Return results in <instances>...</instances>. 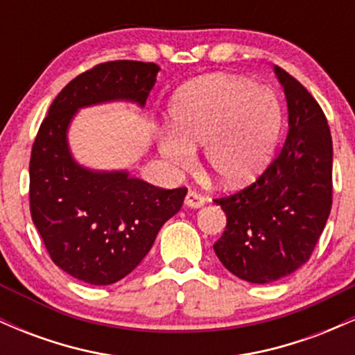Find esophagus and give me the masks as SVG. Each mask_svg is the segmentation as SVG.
Returning a JSON list of instances; mask_svg holds the SVG:
<instances>
[{"mask_svg":"<svg viewBox=\"0 0 355 355\" xmlns=\"http://www.w3.org/2000/svg\"><path fill=\"white\" fill-rule=\"evenodd\" d=\"M203 203H205V197L200 193H197V191L190 190L189 193H187L185 197V205L187 207H191V209H198V207H202Z\"/></svg>","mask_w":355,"mask_h":355,"instance_id":"34e87169","label":"esophagus"}]
</instances>
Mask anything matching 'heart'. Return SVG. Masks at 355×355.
I'll return each mask as SVG.
<instances>
[{
	"label": "heart",
	"mask_w": 355,
	"mask_h": 355,
	"mask_svg": "<svg viewBox=\"0 0 355 355\" xmlns=\"http://www.w3.org/2000/svg\"><path fill=\"white\" fill-rule=\"evenodd\" d=\"M282 118V105L270 88L240 76H207L170 101L173 135L162 138L160 150L170 164L189 170L193 148L205 145L211 177L223 185H242L266 166Z\"/></svg>",
	"instance_id": "b5f03b06"
}]
</instances>
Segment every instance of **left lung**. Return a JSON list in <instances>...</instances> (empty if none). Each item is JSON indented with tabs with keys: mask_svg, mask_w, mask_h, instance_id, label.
Returning a JSON list of instances; mask_svg holds the SVG:
<instances>
[{
	"mask_svg": "<svg viewBox=\"0 0 355 355\" xmlns=\"http://www.w3.org/2000/svg\"><path fill=\"white\" fill-rule=\"evenodd\" d=\"M288 107L285 144L245 189L215 198L227 227L214 250L227 270L254 284L291 275L311 259L332 207V137L320 105L280 67Z\"/></svg>",
	"mask_w": 355,
	"mask_h": 355,
	"instance_id": "8db88e82",
	"label": "left lung"
}]
</instances>
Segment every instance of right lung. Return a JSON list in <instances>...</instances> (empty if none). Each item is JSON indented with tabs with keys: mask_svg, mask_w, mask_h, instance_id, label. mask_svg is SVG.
Returning a JSON list of instances; mask_svg holds the SVG:
<instances>
[{
	"mask_svg": "<svg viewBox=\"0 0 355 355\" xmlns=\"http://www.w3.org/2000/svg\"><path fill=\"white\" fill-rule=\"evenodd\" d=\"M158 64L105 61L71 80L36 133L30 158V211L53 262L92 285L121 280L144 260L158 230L182 209L187 187L160 189L126 172L76 165L67 128L81 107L108 100L145 105Z\"/></svg>",
	"mask_w": 355,
	"mask_h": 355,
	"instance_id": "right-lung-1",
	"label": "right lung"
}]
</instances>
